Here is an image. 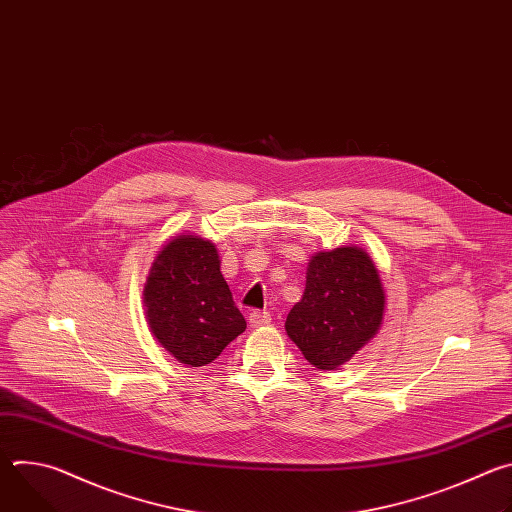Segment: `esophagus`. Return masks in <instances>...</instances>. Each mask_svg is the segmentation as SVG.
<instances>
[{"mask_svg":"<svg viewBox=\"0 0 512 512\" xmlns=\"http://www.w3.org/2000/svg\"><path fill=\"white\" fill-rule=\"evenodd\" d=\"M271 322V314L269 312H251L249 314V324L253 328H261V326H267Z\"/></svg>","mask_w":512,"mask_h":512,"instance_id":"1","label":"esophagus"}]
</instances>
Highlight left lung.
I'll return each instance as SVG.
<instances>
[{
  "instance_id": "obj_1",
  "label": "left lung",
  "mask_w": 512,
  "mask_h": 512,
  "mask_svg": "<svg viewBox=\"0 0 512 512\" xmlns=\"http://www.w3.org/2000/svg\"><path fill=\"white\" fill-rule=\"evenodd\" d=\"M385 289L371 255L342 245L310 257L302 300L289 310L287 336L320 371H336L379 332Z\"/></svg>"
}]
</instances>
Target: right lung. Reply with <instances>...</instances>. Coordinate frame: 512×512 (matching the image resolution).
Returning <instances> with one entry per match:
<instances>
[{
	"mask_svg": "<svg viewBox=\"0 0 512 512\" xmlns=\"http://www.w3.org/2000/svg\"><path fill=\"white\" fill-rule=\"evenodd\" d=\"M143 306L154 338L186 367L210 364L247 328L216 245L188 231L158 251L143 285Z\"/></svg>",
	"mask_w": 512,
	"mask_h": 512,
	"instance_id": "right-lung-1",
	"label": "right lung"
}]
</instances>
